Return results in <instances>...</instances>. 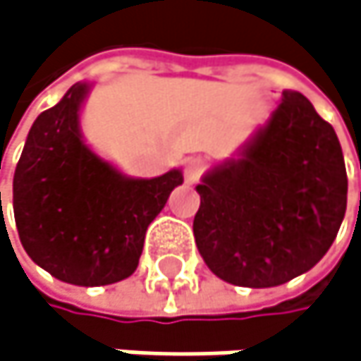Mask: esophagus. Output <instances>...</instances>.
I'll return each mask as SVG.
<instances>
[{
	"label": "esophagus",
	"mask_w": 361,
	"mask_h": 361,
	"mask_svg": "<svg viewBox=\"0 0 361 361\" xmlns=\"http://www.w3.org/2000/svg\"><path fill=\"white\" fill-rule=\"evenodd\" d=\"M203 170H205V161L202 158H189L185 161V180L189 185L197 183L200 176L203 174Z\"/></svg>",
	"instance_id": "34e87169"
}]
</instances>
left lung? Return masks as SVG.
<instances>
[{
	"label": "left lung",
	"mask_w": 361,
	"mask_h": 361,
	"mask_svg": "<svg viewBox=\"0 0 361 361\" xmlns=\"http://www.w3.org/2000/svg\"><path fill=\"white\" fill-rule=\"evenodd\" d=\"M195 189L202 203L193 235L203 262L218 279L251 289L312 270L347 207L337 133L297 91H283L268 122Z\"/></svg>",
	"instance_id": "1"
}]
</instances>
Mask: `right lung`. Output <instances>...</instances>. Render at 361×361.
<instances>
[{
	"label": "right lung",
	"mask_w": 361,
	"mask_h": 361,
	"mask_svg": "<svg viewBox=\"0 0 361 361\" xmlns=\"http://www.w3.org/2000/svg\"><path fill=\"white\" fill-rule=\"evenodd\" d=\"M89 91L91 82H76L60 104L37 116L14 172V218L24 251L58 281L78 287L128 279L147 226L183 185L180 168L135 178L97 156L80 130Z\"/></svg>",
	"instance_id": "obj_1"
}]
</instances>
